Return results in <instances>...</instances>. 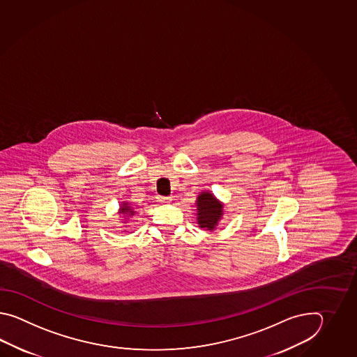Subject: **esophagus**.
Returning a JSON list of instances; mask_svg holds the SVG:
<instances>
[{"label":"esophagus","instance_id":"obj_1","mask_svg":"<svg viewBox=\"0 0 357 357\" xmlns=\"http://www.w3.org/2000/svg\"><path fill=\"white\" fill-rule=\"evenodd\" d=\"M157 200L162 204H167L172 199H171V197H157Z\"/></svg>","mask_w":357,"mask_h":357}]
</instances>
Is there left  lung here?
Masks as SVG:
<instances>
[{"mask_svg": "<svg viewBox=\"0 0 357 357\" xmlns=\"http://www.w3.org/2000/svg\"><path fill=\"white\" fill-rule=\"evenodd\" d=\"M197 215L199 227L213 231L223 214V204L209 191H203L197 199Z\"/></svg>", "mask_w": 357, "mask_h": 357, "instance_id": "8db88e82", "label": "left lung"}]
</instances>
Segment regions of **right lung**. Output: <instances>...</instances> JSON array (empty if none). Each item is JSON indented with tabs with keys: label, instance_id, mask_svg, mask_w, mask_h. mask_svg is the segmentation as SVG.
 I'll return each mask as SVG.
<instances>
[{
	"label": "right lung",
	"instance_id": "1",
	"mask_svg": "<svg viewBox=\"0 0 357 357\" xmlns=\"http://www.w3.org/2000/svg\"><path fill=\"white\" fill-rule=\"evenodd\" d=\"M120 214H125V215H134L135 211L130 206L129 203H122L121 208H120Z\"/></svg>",
	"mask_w": 357,
	"mask_h": 357
}]
</instances>
